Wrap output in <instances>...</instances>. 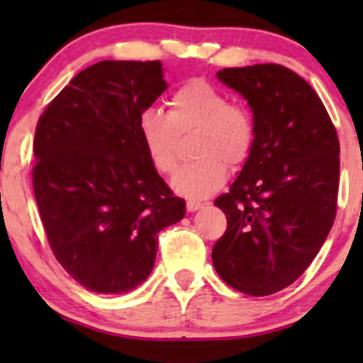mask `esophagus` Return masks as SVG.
<instances>
[{"label": "esophagus", "instance_id": "esophagus-1", "mask_svg": "<svg viewBox=\"0 0 363 363\" xmlns=\"http://www.w3.org/2000/svg\"><path fill=\"white\" fill-rule=\"evenodd\" d=\"M186 208H187V211H196V210H199V208H203V203L198 201V199H187Z\"/></svg>", "mask_w": 363, "mask_h": 363}]
</instances>
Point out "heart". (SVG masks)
<instances>
[{"mask_svg": "<svg viewBox=\"0 0 363 363\" xmlns=\"http://www.w3.org/2000/svg\"><path fill=\"white\" fill-rule=\"evenodd\" d=\"M194 131L196 160L177 170L172 187L186 196H206L251 155L256 126L247 107L228 102L222 90L205 80H191L167 101V114L148 109L140 118V135L150 164L169 176L179 164V136Z\"/></svg>", "mask_w": 363, "mask_h": 363, "instance_id": "1", "label": "heart"}]
</instances>
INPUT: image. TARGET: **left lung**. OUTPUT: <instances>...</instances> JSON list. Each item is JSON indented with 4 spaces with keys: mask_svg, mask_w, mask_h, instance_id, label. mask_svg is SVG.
Returning <instances> with one entry per match:
<instances>
[{
    "mask_svg": "<svg viewBox=\"0 0 363 363\" xmlns=\"http://www.w3.org/2000/svg\"><path fill=\"white\" fill-rule=\"evenodd\" d=\"M216 77L247 99L256 140L230 191L215 199L227 230L211 259L232 289L264 297L297 280L331 230L340 141L315 90L285 66L225 68Z\"/></svg>",
    "mask_w": 363,
    "mask_h": 363,
    "instance_id": "1",
    "label": "left lung"
}]
</instances>
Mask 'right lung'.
Segmentation results:
<instances>
[{"label": "right lung", "instance_id": "obj_1", "mask_svg": "<svg viewBox=\"0 0 363 363\" xmlns=\"http://www.w3.org/2000/svg\"><path fill=\"white\" fill-rule=\"evenodd\" d=\"M167 89L160 61L85 68L37 121L32 184L49 245L73 280L99 294L143 283L157 234L184 218L150 164L140 118Z\"/></svg>", "mask_w": 363, "mask_h": 363}]
</instances>
